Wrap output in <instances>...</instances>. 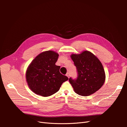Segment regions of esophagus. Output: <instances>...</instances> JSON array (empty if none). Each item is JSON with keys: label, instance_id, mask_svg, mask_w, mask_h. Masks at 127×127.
I'll list each match as a JSON object with an SVG mask.
<instances>
[{"label": "esophagus", "instance_id": "1", "mask_svg": "<svg viewBox=\"0 0 127 127\" xmlns=\"http://www.w3.org/2000/svg\"><path fill=\"white\" fill-rule=\"evenodd\" d=\"M66 76L68 77V78H69L70 77V74L69 72H68V73H67V74H66Z\"/></svg>", "mask_w": 127, "mask_h": 127}]
</instances>
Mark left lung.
I'll use <instances>...</instances> for the list:
<instances>
[{
	"instance_id": "1",
	"label": "left lung",
	"mask_w": 127,
	"mask_h": 127,
	"mask_svg": "<svg viewBox=\"0 0 127 127\" xmlns=\"http://www.w3.org/2000/svg\"><path fill=\"white\" fill-rule=\"evenodd\" d=\"M78 72L77 78L69 79L74 90L77 94L87 96L100 89L105 80L103 65L92 52L84 51L80 54H72Z\"/></svg>"
}]
</instances>
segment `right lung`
Here are the masks:
<instances>
[{"label": "right lung", "instance_id": "1", "mask_svg": "<svg viewBox=\"0 0 127 127\" xmlns=\"http://www.w3.org/2000/svg\"><path fill=\"white\" fill-rule=\"evenodd\" d=\"M58 57L55 51H44L37 56L29 65L26 79L34 93L49 96L58 91L62 84L68 79L60 72V67L56 65Z\"/></svg>", "mask_w": 127, "mask_h": 127}]
</instances>
